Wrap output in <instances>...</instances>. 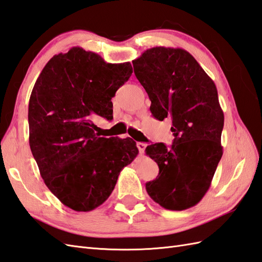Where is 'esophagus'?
I'll list each match as a JSON object with an SVG mask.
<instances>
[{"label": "esophagus", "instance_id": "34e87169", "mask_svg": "<svg viewBox=\"0 0 262 262\" xmlns=\"http://www.w3.org/2000/svg\"><path fill=\"white\" fill-rule=\"evenodd\" d=\"M146 147H147V144H145V143H137V148H138L140 154H144L145 152Z\"/></svg>", "mask_w": 262, "mask_h": 262}]
</instances>
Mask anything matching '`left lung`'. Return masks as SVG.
<instances>
[{
	"label": "left lung",
	"mask_w": 262,
	"mask_h": 262,
	"mask_svg": "<svg viewBox=\"0 0 262 262\" xmlns=\"http://www.w3.org/2000/svg\"><path fill=\"white\" fill-rule=\"evenodd\" d=\"M134 73L158 120L172 119L173 142L147 146L159 173L146 183L150 198L168 210L197 205L209 189L223 156L224 112L217 87L190 53L156 46L133 61Z\"/></svg>",
	"instance_id": "1"
}]
</instances>
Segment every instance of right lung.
I'll return each mask as SVG.
<instances>
[{"mask_svg": "<svg viewBox=\"0 0 262 262\" xmlns=\"http://www.w3.org/2000/svg\"><path fill=\"white\" fill-rule=\"evenodd\" d=\"M133 73L129 62L106 63L72 48L53 56L29 103L30 147L48 188L75 211H91L115 188L119 172L137 156L129 137H98L93 118H113L112 98Z\"/></svg>", "mask_w": 262, "mask_h": 262, "instance_id": "add662e5", "label": "right lung"}]
</instances>
